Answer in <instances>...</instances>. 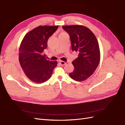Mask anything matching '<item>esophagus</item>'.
Segmentation results:
<instances>
[{"instance_id": "34e87169", "label": "esophagus", "mask_w": 125, "mask_h": 125, "mask_svg": "<svg viewBox=\"0 0 125 125\" xmlns=\"http://www.w3.org/2000/svg\"><path fill=\"white\" fill-rule=\"evenodd\" d=\"M59 62H60V64H61V65H65L66 64V62H64V61H60Z\"/></svg>"}]
</instances>
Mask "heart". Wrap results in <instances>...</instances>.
Listing matches in <instances>:
<instances>
[{"instance_id": "obj_1", "label": "heart", "mask_w": 125, "mask_h": 125, "mask_svg": "<svg viewBox=\"0 0 125 125\" xmlns=\"http://www.w3.org/2000/svg\"><path fill=\"white\" fill-rule=\"evenodd\" d=\"M63 33H65V32H61V33H60V34H63Z\"/></svg>"}]
</instances>
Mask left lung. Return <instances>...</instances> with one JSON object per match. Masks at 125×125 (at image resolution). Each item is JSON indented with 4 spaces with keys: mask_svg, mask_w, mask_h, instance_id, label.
Here are the masks:
<instances>
[{
    "mask_svg": "<svg viewBox=\"0 0 125 125\" xmlns=\"http://www.w3.org/2000/svg\"><path fill=\"white\" fill-rule=\"evenodd\" d=\"M62 27L70 35L72 50L78 52V57L72 62L74 70L69 75L76 81H83L93 74L99 65L100 51L97 39L90 29L83 25Z\"/></svg>",
    "mask_w": 125,
    "mask_h": 125,
    "instance_id": "8db88e82",
    "label": "left lung"
}]
</instances>
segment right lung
Returning a JSON list of instances; mask_svg holds the SVG:
<instances>
[{
	"instance_id": "1",
	"label": "right lung",
	"mask_w": 125,
	"mask_h": 125,
	"mask_svg": "<svg viewBox=\"0 0 125 125\" xmlns=\"http://www.w3.org/2000/svg\"><path fill=\"white\" fill-rule=\"evenodd\" d=\"M59 26H39L27 33L19 48V62L27 78L41 83L49 79L57 66V61H50L42 55L48 40Z\"/></svg>"
}]
</instances>
